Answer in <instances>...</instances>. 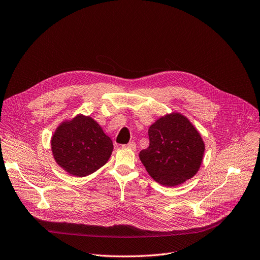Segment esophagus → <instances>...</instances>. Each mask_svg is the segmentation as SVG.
Instances as JSON below:
<instances>
[{"instance_id":"obj_1","label":"esophagus","mask_w":260,"mask_h":260,"mask_svg":"<svg viewBox=\"0 0 260 260\" xmlns=\"http://www.w3.org/2000/svg\"><path fill=\"white\" fill-rule=\"evenodd\" d=\"M124 146H125V148H127V149L133 150V151H135V150H136V148H137V146H136V143H135V142H129L128 144L124 145Z\"/></svg>"}]
</instances>
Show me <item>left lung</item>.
<instances>
[{
  "label": "left lung",
  "instance_id": "8db88e82",
  "mask_svg": "<svg viewBox=\"0 0 260 260\" xmlns=\"http://www.w3.org/2000/svg\"><path fill=\"white\" fill-rule=\"evenodd\" d=\"M149 148L139 158L157 183L175 187L198 173L205 143L186 116L174 111L157 119L149 128Z\"/></svg>",
  "mask_w": 260,
  "mask_h": 260
}]
</instances>
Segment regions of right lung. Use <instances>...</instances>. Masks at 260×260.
<instances>
[{
  "mask_svg": "<svg viewBox=\"0 0 260 260\" xmlns=\"http://www.w3.org/2000/svg\"><path fill=\"white\" fill-rule=\"evenodd\" d=\"M51 150L62 170L84 177L108 161L114 144L93 118L78 114L56 127L51 138Z\"/></svg>",
  "mask_w": 260,
  "mask_h": 260,
  "instance_id": "add662e5",
  "label": "right lung"
}]
</instances>
